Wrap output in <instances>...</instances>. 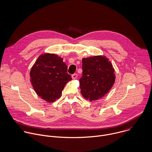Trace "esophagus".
I'll return each instance as SVG.
<instances>
[{"label":"esophagus","mask_w":152,"mask_h":152,"mask_svg":"<svg viewBox=\"0 0 152 152\" xmlns=\"http://www.w3.org/2000/svg\"><path fill=\"white\" fill-rule=\"evenodd\" d=\"M78 77V74H74L72 75V79H76Z\"/></svg>","instance_id":"34e87169"}]
</instances>
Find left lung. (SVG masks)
<instances>
[{
    "label": "left lung",
    "mask_w": 152,
    "mask_h": 152,
    "mask_svg": "<svg viewBox=\"0 0 152 152\" xmlns=\"http://www.w3.org/2000/svg\"><path fill=\"white\" fill-rule=\"evenodd\" d=\"M83 74L80 79L81 95L90 102L103 97L113 86L114 69L105 56L83 58Z\"/></svg>",
    "instance_id": "left-lung-1"
}]
</instances>
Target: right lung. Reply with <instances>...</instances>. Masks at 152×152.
I'll use <instances>...</instances> for the list:
<instances>
[{"mask_svg": "<svg viewBox=\"0 0 152 152\" xmlns=\"http://www.w3.org/2000/svg\"><path fill=\"white\" fill-rule=\"evenodd\" d=\"M68 66L58 55H40L30 71L31 83L36 93L50 103L59 99L66 84L72 80Z\"/></svg>", "mask_w": 152, "mask_h": 152, "instance_id": "add662e5", "label": "right lung"}]
</instances>
